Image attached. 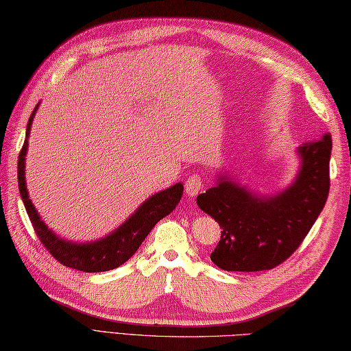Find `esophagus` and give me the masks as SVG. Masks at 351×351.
I'll return each instance as SVG.
<instances>
[{
  "mask_svg": "<svg viewBox=\"0 0 351 351\" xmlns=\"http://www.w3.org/2000/svg\"><path fill=\"white\" fill-rule=\"evenodd\" d=\"M202 189H204V180L199 173L189 176L187 181H185V191H187V195L191 197L196 196Z\"/></svg>",
  "mask_w": 351,
  "mask_h": 351,
  "instance_id": "34e87169",
  "label": "esophagus"
}]
</instances>
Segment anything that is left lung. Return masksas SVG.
<instances>
[{"mask_svg":"<svg viewBox=\"0 0 351 351\" xmlns=\"http://www.w3.org/2000/svg\"><path fill=\"white\" fill-rule=\"evenodd\" d=\"M300 171L288 189L259 196L220 175L197 196V205L221 228L211 261L226 271L271 270L288 259L308 235L329 196L330 134L297 149Z\"/></svg>","mask_w":351,"mask_h":351,"instance_id":"8db88e82","label":"left lung"}]
</instances>
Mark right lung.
I'll use <instances>...</instances> for the list:
<instances>
[{"label":"right lung","mask_w":351,"mask_h":351,"mask_svg":"<svg viewBox=\"0 0 351 351\" xmlns=\"http://www.w3.org/2000/svg\"><path fill=\"white\" fill-rule=\"evenodd\" d=\"M37 107H39V104H37L32 116L28 119L25 132L27 138L24 141V146L21 149L18 160L19 193L22 202L25 205L28 217L32 220L34 232L39 237L40 243L47 247L51 255L66 267L75 268V270L86 273L113 270V268H117L119 265L126 263L137 252L140 244L145 241V238L151 232L156 223L175 210L181 200L184 185L178 182L173 187L155 193L152 197H149L146 202L141 204L138 210L125 223H122L114 232L101 238L98 241L80 244L63 240V238L56 235L51 229H48V226L40 220L34 205L28 197L25 185V155L28 147V134L29 130H32L33 117L36 114Z\"/></svg>","instance_id":"1"}]
</instances>
